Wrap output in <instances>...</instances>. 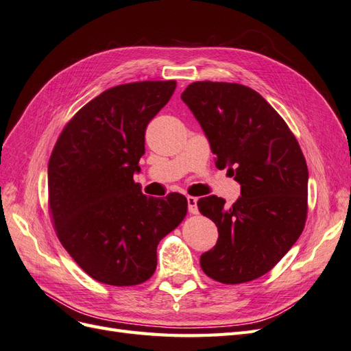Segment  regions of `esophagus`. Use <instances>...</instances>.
Segmentation results:
<instances>
[{"mask_svg":"<svg viewBox=\"0 0 351 351\" xmlns=\"http://www.w3.org/2000/svg\"><path fill=\"white\" fill-rule=\"evenodd\" d=\"M187 204H189V212L190 214L196 215L197 214V197L195 196H187Z\"/></svg>","mask_w":351,"mask_h":351,"instance_id":"obj_1","label":"esophagus"}]
</instances>
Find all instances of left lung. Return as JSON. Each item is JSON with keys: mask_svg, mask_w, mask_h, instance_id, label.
Wrapping results in <instances>:
<instances>
[{"mask_svg": "<svg viewBox=\"0 0 351 351\" xmlns=\"http://www.w3.org/2000/svg\"><path fill=\"white\" fill-rule=\"evenodd\" d=\"M182 99L217 155L241 186L231 206L218 196L197 200L218 227V241L200 256L204 272L222 284H241L269 272L303 232L307 165L295 136L261 95L244 84L195 82Z\"/></svg>", "mask_w": 351, "mask_h": 351, "instance_id": "left-lung-1", "label": "left lung"}]
</instances>
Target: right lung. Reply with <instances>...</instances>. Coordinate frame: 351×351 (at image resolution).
Masks as SVG:
<instances>
[{"instance_id": "obj_1", "label": "right lung", "mask_w": 351, "mask_h": 351, "mask_svg": "<svg viewBox=\"0 0 351 351\" xmlns=\"http://www.w3.org/2000/svg\"><path fill=\"white\" fill-rule=\"evenodd\" d=\"M176 86V80H145L104 90L73 115L52 149V224L74 262L99 282L123 287L149 280L158 243L187 214L183 195L147 197L133 180L146 127Z\"/></svg>"}]
</instances>
